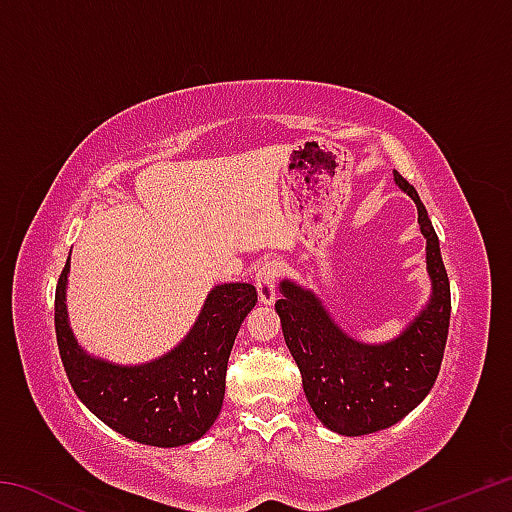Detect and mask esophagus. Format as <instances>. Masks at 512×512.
Wrapping results in <instances>:
<instances>
[{
  "label": "esophagus",
  "instance_id": "1",
  "mask_svg": "<svg viewBox=\"0 0 512 512\" xmlns=\"http://www.w3.org/2000/svg\"><path fill=\"white\" fill-rule=\"evenodd\" d=\"M277 277H280V262H275V259H266L255 268V287L264 305H271L275 300Z\"/></svg>",
  "mask_w": 512,
  "mask_h": 512
}]
</instances>
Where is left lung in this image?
<instances>
[{
    "instance_id": "obj_1",
    "label": "left lung",
    "mask_w": 512,
    "mask_h": 512,
    "mask_svg": "<svg viewBox=\"0 0 512 512\" xmlns=\"http://www.w3.org/2000/svg\"><path fill=\"white\" fill-rule=\"evenodd\" d=\"M395 183L418 205L433 282L427 309L400 339L384 345L357 343L334 325L314 293L289 280L280 284L282 298L275 302L309 406L327 429L343 436H366L409 415L436 384L447 345L452 293L438 235L409 180L395 171Z\"/></svg>"
}]
</instances>
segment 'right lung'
Instances as JSON below:
<instances>
[{"mask_svg":"<svg viewBox=\"0 0 512 512\" xmlns=\"http://www.w3.org/2000/svg\"><path fill=\"white\" fill-rule=\"evenodd\" d=\"M69 259L56 284L54 323L58 352L79 400L121 436L153 447L194 443L219 418L230 350L248 311L253 284L212 289L192 332L176 350L144 366H112L92 359L67 323L65 284Z\"/></svg>","mask_w":512,"mask_h":512,"instance_id":"right-lung-1","label":"right lung"}]
</instances>
